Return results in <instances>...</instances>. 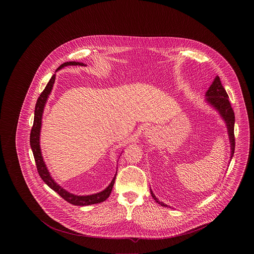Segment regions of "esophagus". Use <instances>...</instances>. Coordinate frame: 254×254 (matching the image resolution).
I'll return each mask as SVG.
<instances>
[{
	"label": "esophagus",
	"mask_w": 254,
	"mask_h": 254,
	"mask_svg": "<svg viewBox=\"0 0 254 254\" xmlns=\"http://www.w3.org/2000/svg\"><path fill=\"white\" fill-rule=\"evenodd\" d=\"M154 131H155V130H154L152 127H147V128L145 129V137L152 138V137H153V135H154Z\"/></svg>",
	"instance_id": "34e87169"
}]
</instances>
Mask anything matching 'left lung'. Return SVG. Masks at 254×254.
<instances>
[{
	"label": "left lung",
	"instance_id": "obj_1",
	"mask_svg": "<svg viewBox=\"0 0 254 254\" xmlns=\"http://www.w3.org/2000/svg\"><path fill=\"white\" fill-rule=\"evenodd\" d=\"M205 96L207 97L206 101L217 109L218 111L220 112L221 116L223 117V119L227 123L228 131H229V136H230V149H231L230 158H232L233 153H234V148H235V137H234L235 116H234V111L231 108L230 102L229 101V95L222 85L219 76H216L212 85L209 86L208 90L206 91ZM150 192H151L152 197L156 200L158 204H160L163 206H166V207H170L169 205L164 204L163 202H159L153 192L152 191H150Z\"/></svg>",
	"mask_w": 254,
	"mask_h": 254
}]
</instances>
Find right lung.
Returning <instances> with one entry per match:
<instances>
[{
  "label": "right lung",
  "instance_id": "1",
  "mask_svg": "<svg viewBox=\"0 0 254 254\" xmlns=\"http://www.w3.org/2000/svg\"><path fill=\"white\" fill-rule=\"evenodd\" d=\"M66 65H84V64L78 63V62L77 63L76 62H66V63H64L63 64H61L60 66L57 68V70L64 66H66ZM54 82H55V74L52 75L48 85L45 87V89L43 90V92L41 93V95L37 100L35 112H34V122H33V126H32L31 132H30V146H31L34 159H35L38 173H39L40 177L43 179V181L45 182L51 190L56 191L62 198H64L69 204L75 205H88L104 202L105 200H107L109 198V195L111 193L115 178H116V174H115L113 180L109 184V187L105 190H103L99 193L92 194V195L78 196V195H74V194L67 192L65 190L61 188L59 185H57L51 178L49 170L45 165V162L43 160L42 153H41V148H40V131H41L42 115H43L44 108L47 103L48 97L51 92Z\"/></svg>",
  "mask_w": 254,
  "mask_h": 254
}]
</instances>
